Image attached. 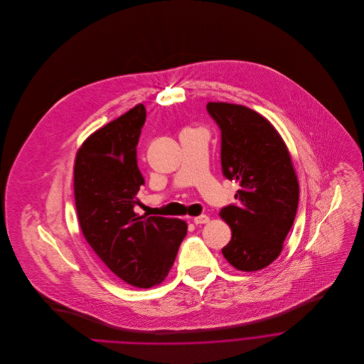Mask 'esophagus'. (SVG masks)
I'll use <instances>...</instances> for the list:
<instances>
[{"label":"esophagus","mask_w":364,"mask_h":364,"mask_svg":"<svg viewBox=\"0 0 364 364\" xmlns=\"http://www.w3.org/2000/svg\"><path fill=\"white\" fill-rule=\"evenodd\" d=\"M208 221H209V218L206 215H199V216L193 218V224L195 225H202V224H206Z\"/></svg>","instance_id":"esophagus-1"}]
</instances>
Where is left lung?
I'll use <instances>...</instances> for the list:
<instances>
[{
	"instance_id": "1",
	"label": "left lung",
	"mask_w": 364,
	"mask_h": 364,
	"mask_svg": "<svg viewBox=\"0 0 364 364\" xmlns=\"http://www.w3.org/2000/svg\"><path fill=\"white\" fill-rule=\"evenodd\" d=\"M221 130V166L227 179L240 183L238 200L221 209L232 238L223 254L240 271L269 265L281 252L299 208V181L274 126L240 105H206Z\"/></svg>"
}]
</instances>
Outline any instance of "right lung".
<instances>
[{"label": "right lung", "instance_id": "add662e5", "mask_svg": "<svg viewBox=\"0 0 364 364\" xmlns=\"http://www.w3.org/2000/svg\"><path fill=\"white\" fill-rule=\"evenodd\" d=\"M144 120L140 103L87 137L75 164L76 209L86 241L112 272L139 288L165 279L188 230L176 218L134 212L144 185L136 159Z\"/></svg>", "mask_w": 364, "mask_h": 364}]
</instances>
